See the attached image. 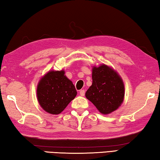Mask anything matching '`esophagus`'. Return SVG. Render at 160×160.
Masks as SVG:
<instances>
[{
  "mask_svg": "<svg viewBox=\"0 0 160 160\" xmlns=\"http://www.w3.org/2000/svg\"><path fill=\"white\" fill-rule=\"evenodd\" d=\"M79 94H80V96H84L85 95V90H81L79 92Z\"/></svg>",
  "mask_w": 160,
  "mask_h": 160,
  "instance_id": "34e87169",
  "label": "esophagus"
}]
</instances>
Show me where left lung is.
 <instances>
[{
	"instance_id": "left-lung-1",
	"label": "left lung",
	"mask_w": 160,
	"mask_h": 160,
	"mask_svg": "<svg viewBox=\"0 0 160 160\" xmlns=\"http://www.w3.org/2000/svg\"><path fill=\"white\" fill-rule=\"evenodd\" d=\"M92 79V85L86 92V98L104 115L116 111L125 96L121 77L111 67L101 64L93 67Z\"/></svg>"
}]
</instances>
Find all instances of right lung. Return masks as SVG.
Here are the masks:
<instances>
[{
    "label": "right lung",
    "instance_id": "right-lung-1",
    "mask_svg": "<svg viewBox=\"0 0 160 160\" xmlns=\"http://www.w3.org/2000/svg\"><path fill=\"white\" fill-rule=\"evenodd\" d=\"M64 70L49 71L40 78L37 87V96L40 106L50 114L64 111L77 96L74 85Z\"/></svg>",
    "mask_w": 160,
    "mask_h": 160
}]
</instances>
